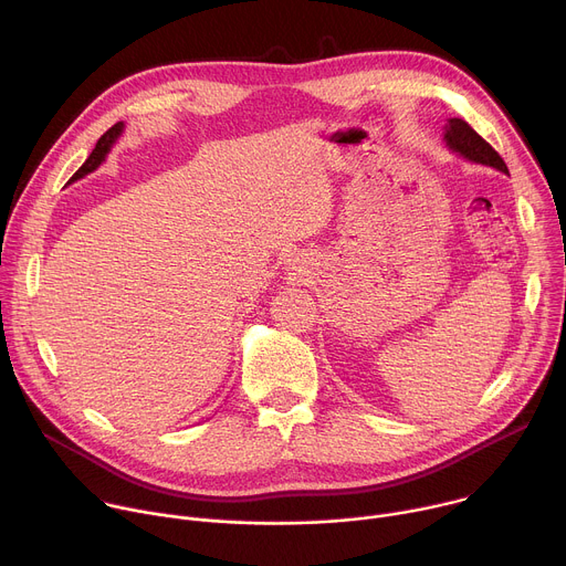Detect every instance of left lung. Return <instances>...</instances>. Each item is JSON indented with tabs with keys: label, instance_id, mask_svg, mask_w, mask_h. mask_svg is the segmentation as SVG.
<instances>
[{
	"label": "left lung",
	"instance_id": "1",
	"mask_svg": "<svg viewBox=\"0 0 566 566\" xmlns=\"http://www.w3.org/2000/svg\"><path fill=\"white\" fill-rule=\"evenodd\" d=\"M444 139H447V146L455 153H460L462 158H468L472 163H479V165H488V167H494L503 174H507V167L503 163V158L499 156V153L465 122V119H449V124L444 126Z\"/></svg>",
	"mask_w": 566,
	"mask_h": 566
}]
</instances>
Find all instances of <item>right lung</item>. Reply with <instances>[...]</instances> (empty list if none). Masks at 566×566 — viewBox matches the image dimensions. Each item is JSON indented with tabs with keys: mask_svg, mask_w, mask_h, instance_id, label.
Masks as SVG:
<instances>
[{
	"mask_svg": "<svg viewBox=\"0 0 566 566\" xmlns=\"http://www.w3.org/2000/svg\"><path fill=\"white\" fill-rule=\"evenodd\" d=\"M122 128H124V124L122 122H117L113 128H108L104 135H101V139L96 142V146H94V150L90 153V158L83 163V167L72 176V180H78V178H83L85 174H90V171H94L101 163H104V158H106V153L111 150V146H113V142L119 137V133H122Z\"/></svg>",
	"mask_w": 566,
	"mask_h": 566,
	"instance_id": "obj_1",
	"label": "right lung"
}]
</instances>
